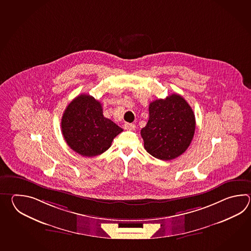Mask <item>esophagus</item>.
I'll list each match as a JSON object with an SVG mask.
<instances>
[{"mask_svg":"<svg viewBox=\"0 0 251 251\" xmlns=\"http://www.w3.org/2000/svg\"><path fill=\"white\" fill-rule=\"evenodd\" d=\"M134 127H135V126L133 124L126 123L124 125V129H126V130H133Z\"/></svg>","mask_w":251,"mask_h":251,"instance_id":"34e87169","label":"esophagus"}]
</instances>
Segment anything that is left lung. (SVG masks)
Segmentation results:
<instances>
[{"label": "left lung", "mask_w": 251, "mask_h": 251, "mask_svg": "<svg viewBox=\"0 0 251 251\" xmlns=\"http://www.w3.org/2000/svg\"><path fill=\"white\" fill-rule=\"evenodd\" d=\"M149 120L141 130L144 149L162 160L184 153L192 142L196 118L192 108L178 94L150 103Z\"/></svg>", "instance_id": "8db88e82"}]
</instances>
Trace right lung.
Here are the masks:
<instances>
[{
  "label": "right lung",
  "mask_w": 251,
  "mask_h": 251,
  "mask_svg": "<svg viewBox=\"0 0 251 251\" xmlns=\"http://www.w3.org/2000/svg\"><path fill=\"white\" fill-rule=\"evenodd\" d=\"M62 133L70 148L85 157L106 151L114 138L123 131L103 116L100 102L87 94H80L64 110Z\"/></svg>",
  "instance_id": "add662e5"
}]
</instances>
